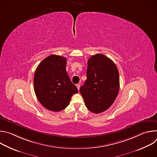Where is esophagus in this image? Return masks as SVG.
<instances>
[{"mask_svg":"<svg viewBox=\"0 0 157 157\" xmlns=\"http://www.w3.org/2000/svg\"><path fill=\"white\" fill-rule=\"evenodd\" d=\"M76 87H77V88H78V90H79V88H80V84H76Z\"/></svg>","mask_w":157,"mask_h":157,"instance_id":"34e87169","label":"esophagus"}]
</instances>
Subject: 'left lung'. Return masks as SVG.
<instances>
[{
	"mask_svg": "<svg viewBox=\"0 0 157 157\" xmlns=\"http://www.w3.org/2000/svg\"><path fill=\"white\" fill-rule=\"evenodd\" d=\"M87 79L80 93L89 110L99 114L116 100L119 91V74L116 64L102 54H96L87 61Z\"/></svg>",
	"mask_w": 157,
	"mask_h": 157,
	"instance_id": "8db88e82",
	"label": "left lung"
}]
</instances>
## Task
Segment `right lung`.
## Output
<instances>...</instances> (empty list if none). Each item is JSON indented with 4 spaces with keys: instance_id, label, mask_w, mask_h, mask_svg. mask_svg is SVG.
<instances>
[{
    "instance_id": "add662e5",
    "label": "right lung",
    "mask_w": 157,
    "mask_h": 157,
    "mask_svg": "<svg viewBox=\"0 0 157 157\" xmlns=\"http://www.w3.org/2000/svg\"><path fill=\"white\" fill-rule=\"evenodd\" d=\"M66 58L52 55L37 66L33 84L36 96L46 109L59 112L70 104L74 94L78 93L66 70Z\"/></svg>"
}]
</instances>
